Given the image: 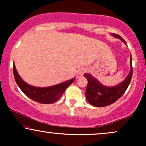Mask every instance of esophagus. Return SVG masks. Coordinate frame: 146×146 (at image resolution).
I'll list each match as a JSON object with an SVG mask.
<instances>
[{
  "instance_id": "34e87169",
  "label": "esophagus",
  "mask_w": 146,
  "mask_h": 146,
  "mask_svg": "<svg viewBox=\"0 0 146 146\" xmlns=\"http://www.w3.org/2000/svg\"><path fill=\"white\" fill-rule=\"evenodd\" d=\"M86 68H80V70H78V73H77V78H80V77H82V75H84V73L86 72Z\"/></svg>"
}]
</instances>
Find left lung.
<instances>
[{
	"label": "left lung",
	"mask_w": 146,
	"mask_h": 146,
	"mask_svg": "<svg viewBox=\"0 0 146 146\" xmlns=\"http://www.w3.org/2000/svg\"><path fill=\"white\" fill-rule=\"evenodd\" d=\"M113 36L119 38L126 44V42L121 36L113 33ZM130 71L127 77L121 83L115 86H106L102 84L97 79L93 78L90 74L85 73V78L88 80V84L86 88V98L90 104L96 107H104L109 106L117 100H119L130 84L132 76V56L130 55Z\"/></svg>",
	"instance_id": "obj_1"
}]
</instances>
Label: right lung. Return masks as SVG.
<instances>
[{"label":"right lung","mask_w":146,"mask_h":146,"mask_svg":"<svg viewBox=\"0 0 146 146\" xmlns=\"http://www.w3.org/2000/svg\"><path fill=\"white\" fill-rule=\"evenodd\" d=\"M13 71L16 82L21 90L28 98L40 104H52L61 98L64 92L74 82L75 78L49 87H36L28 84L23 81L13 64Z\"/></svg>","instance_id":"obj_1"}]
</instances>
